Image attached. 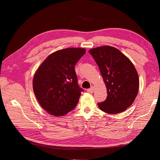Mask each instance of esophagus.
I'll return each mask as SVG.
<instances>
[{
  "label": "esophagus",
  "mask_w": 160,
  "mask_h": 160,
  "mask_svg": "<svg viewBox=\"0 0 160 160\" xmlns=\"http://www.w3.org/2000/svg\"><path fill=\"white\" fill-rule=\"evenodd\" d=\"M88 92H89V93H93L94 92V87H91L90 89H88Z\"/></svg>",
  "instance_id": "34e87169"
}]
</instances>
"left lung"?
I'll return each mask as SVG.
<instances>
[{
    "label": "left lung",
    "mask_w": 160,
    "mask_h": 160,
    "mask_svg": "<svg viewBox=\"0 0 160 160\" xmlns=\"http://www.w3.org/2000/svg\"><path fill=\"white\" fill-rule=\"evenodd\" d=\"M98 64L107 88L108 96L99 109L109 114H117L132 105L138 93L139 81L133 64L119 49L111 46L89 51Z\"/></svg>",
    "instance_id": "left-lung-1"
}]
</instances>
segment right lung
Instances as JSON below:
<instances>
[{"instance_id": "1", "label": "right lung", "mask_w": 160, "mask_h": 160, "mask_svg": "<svg viewBox=\"0 0 160 160\" xmlns=\"http://www.w3.org/2000/svg\"><path fill=\"white\" fill-rule=\"evenodd\" d=\"M86 52L83 48H67L51 53L38 67L32 88L41 107L59 117L73 109L83 90L77 83L75 66Z\"/></svg>"}]
</instances>
